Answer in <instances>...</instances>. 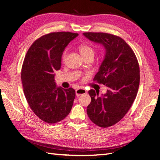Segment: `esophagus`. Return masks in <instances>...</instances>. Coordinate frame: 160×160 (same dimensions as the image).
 <instances>
[{
	"label": "esophagus",
	"instance_id": "34e87169",
	"mask_svg": "<svg viewBox=\"0 0 160 160\" xmlns=\"http://www.w3.org/2000/svg\"><path fill=\"white\" fill-rule=\"evenodd\" d=\"M87 93V91L84 88H78L76 90V95L77 97H79L80 95H84V94Z\"/></svg>",
	"mask_w": 160,
	"mask_h": 160
}]
</instances>
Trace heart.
Returning <instances> with one entry per match:
<instances>
[{"label": "heart", "instance_id": "1", "mask_svg": "<svg viewBox=\"0 0 160 160\" xmlns=\"http://www.w3.org/2000/svg\"><path fill=\"white\" fill-rule=\"evenodd\" d=\"M78 50L81 55L83 56L84 58L89 57V56H94L95 54V49H94L91 46H90L87 44H80L78 47ZM68 55V51L65 50L63 52L62 55V61H65V58H66Z\"/></svg>", "mask_w": 160, "mask_h": 160}]
</instances>
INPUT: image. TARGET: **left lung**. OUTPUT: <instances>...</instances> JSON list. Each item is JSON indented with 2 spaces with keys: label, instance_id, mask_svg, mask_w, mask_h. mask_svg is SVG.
<instances>
[{
  "label": "left lung",
  "instance_id": "8db88e82",
  "mask_svg": "<svg viewBox=\"0 0 160 160\" xmlns=\"http://www.w3.org/2000/svg\"><path fill=\"white\" fill-rule=\"evenodd\" d=\"M106 49L105 59L93 81L108 87L102 97L91 89L87 114L94 124L108 128L120 121L132 106L140 83V68L132 49L120 36L103 32H84Z\"/></svg>",
  "mask_w": 160,
  "mask_h": 160
}]
</instances>
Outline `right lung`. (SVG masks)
<instances>
[{
    "label": "right lung",
    "instance_id": "right-lung-1",
    "mask_svg": "<svg viewBox=\"0 0 160 160\" xmlns=\"http://www.w3.org/2000/svg\"><path fill=\"white\" fill-rule=\"evenodd\" d=\"M78 34L51 32L36 40L24 58L21 78L30 108L48 124L63 120L70 112L76 91L72 88L57 87L55 72L61 65L63 51Z\"/></svg>",
    "mask_w": 160,
    "mask_h": 160
}]
</instances>
